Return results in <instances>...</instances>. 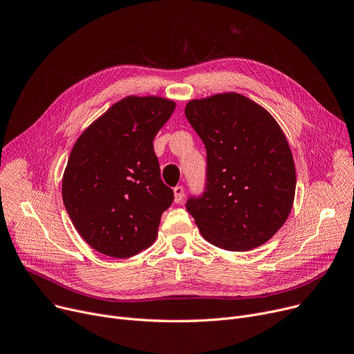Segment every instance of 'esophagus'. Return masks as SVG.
Returning a JSON list of instances; mask_svg holds the SVG:
<instances>
[{
  "label": "esophagus",
  "instance_id": "obj_1",
  "mask_svg": "<svg viewBox=\"0 0 354 354\" xmlns=\"http://www.w3.org/2000/svg\"><path fill=\"white\" fill-rule=\"evenodd\" d=\"M174 194H175V202L176 203H179L180 201H182V198H183V194H185V189H183V186H175L174 187Z\"/></svg>",
  "mask_w": 354,
  "mask_h": 354
}]
</instances>
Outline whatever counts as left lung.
<instances>
[{
	"label": "left lung",
	"mask_w": 354,
	"mask_h": 354,
	"mask_svg": "<svg viewBox=\"0 0 354 354\" xmlns=\"http://www.w3.org/2000/svg\"><path fill=\"white\" fill-rule=\"evenodd\" d=\"M186 120L206 148L203 192L186 201L202 236L243 252L268 242L295 199V162L283 131L261 105L239 93L194 100Z\"/></svg>",
	"instance_id": "8db88e82"
}]
</instances>
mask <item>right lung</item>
Here are the masks:
<instances>
[{"instance_id": "right-lung-1", "label": "right lung", "mask_w": 354, "mask_h": 354, "mask_svg": "<svg viewBox=\"0 0 354 354\" xmlns=\"http://www.w3.org/2000/svg\"><path fill=\"white\" fill-rule=\"evenodd\" d=\"M175 102L128 97L78 138L62 179V199L82 239L124 259L149 248L174 191L160 179L153 139Z\"/></svg>"}]
</instances>
